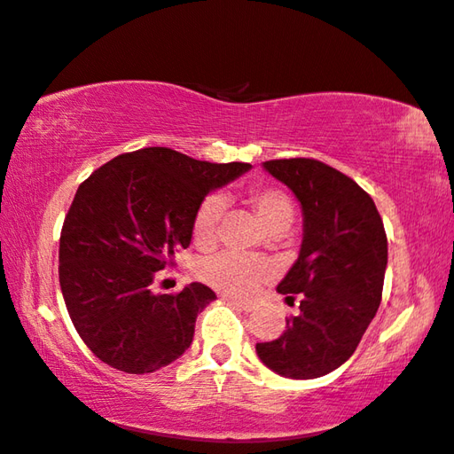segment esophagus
<instances>
[{"instance_id": "esophagus-1", "label": "esophagus", "mask_w": 454, "mask_h": 454, "mask_svg": "<svg viewBox=\"0 0 454 454\" xmlns=\"http://www.w3.org/2000/svg\"><path fill=\"white\" fill-rule=\"evenodd\" d=\"M222 297H224L226 301H230V303H234L236 307H240L242 311H250V309H253L254 305L250 303V301H242V299H236V297H230V294H222Z\"/></svg>"}]
</instances>
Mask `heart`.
Listing matches in <instances>:
<instances>
[{"mask_svg":"<svg viewBox=\"0 0 454 454\" xmlns=\"http://www.w3.org/2000/svg\"><path fill=\"white\" fill-rule=\"evenodd\" d=\"M250 204L261 218L262 226L269 232L286 230L293 224L294 206L285 192L277 188H254L250 192ZM226 210V200L220 193H210L200 201L192 222L193 240L200 247H210L218 239V226ZM270 275L269 262L254 256H244L236 253H222L206 258L198 266V277L215 291L232 294V297H247L262 280Z\"/></svg>","mask_w":454,"mask_h":454,"instance_id":"heart-1","label":"heart"}]
</instances>
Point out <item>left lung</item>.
<instances>
[{"mask_svg":"<svg viewBox=\"0 0 454 454\" xmlns=\"http://www.w3.org/2000/svg\"><path fill=\"white\" fill-rule=\"evenodd\" d=\"M262 168L303 212L299 258L277 291L299 313L277 340L256 343L266 368L291 380L327 376L354 356L376 317L387 266L384 222L354 179L317 160H272Z\"/></svg>","mask_w":454,"mask_h":454,"instance_id":"1","label":"left lung"}]
</instances>
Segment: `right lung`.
<instances>
[{
  "mask_svg": "<svg viewBox=\"0 0 454 454\" xmlns=\"http://www.w3.org/2000/svg\"><path fill=\"white\" fill-rule=\"evenodd\" d=\"M250 168L147 147L114 157L81 184L64 218L59 275L70 319L100 362L151 373L190 348L198 313L215 293L192 283L160 294L151 285L190 247L200 201Z\"/></svg>",
  "mask_w": 454,
  "mask_h": 454,
  "instance_id": "right-lung-1",
  "label": "right lung"
}]
</instances>
